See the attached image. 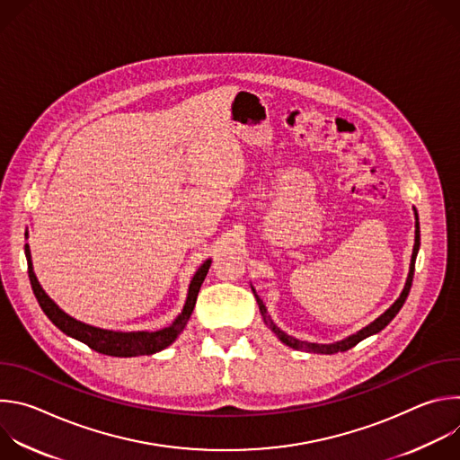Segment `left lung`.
I'll use <instances>...</instances> for the list:
<instances>
[{"label":"left lung","mask_w":460,"mask_h":460,"mask_svg":"<svg viewBox=\"0 0 460 460\" xmlns=\"http://www.w3.org/2000/svg\"><path fill=\"white\" fill-rule=\"evenodd\" d=\"M419 247H420V227H419V215L415 211V245H413V252H411V261H410V273H408V279H406V284H404V289L401 293V296L391 304L389 309H385L376 320H373L371 323H367L366 327H362L360 332L339 341V342H333V344H316V342H307V341H298L291 335H288L286 332H282L280 327L271 320V316L268 314V309L264 305V302H261V298L256 295V291L252 289L254 293V298H256V304L260 307V313H261V318H264L266 325L270 327V330L279 337V341L293 349H300V351H307V353H323V355H332V353H339V351H348L351 348H355L360 341L371 337V335H376L378 332H382L384 327L397 316V313L401 311V307L404 305L408 295H410V289H411V282H413V273H415V260H417V254H419Z\"/></svg>","instance_id":"1"}]
</instances>
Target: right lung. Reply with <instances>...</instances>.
<instances>
[{"label": "right lung", "mask_w": 460, "mask_h": 460, "mask_svg": "<svg viewBox=\"0 0 460 460\" xmlns=\"http://www.w3.org/2000/svg\"><path fill=\"white\" fill-rule=\"evenodd\" d=\"M25 256H27V264H29V279H31L32 291L36 295L40 307L49 316V320L67 337H73V339L87 344L91 349H94L102 355H109V357L155 355V353L165 349L167 346H171L180 337L183 327L187 325L190 313L194 309V304H196V296H199L202 282L211 268V258H208L204 264L196 270V273L190 279L189 289H187V298H185L183 309L172 320V323H169L167 327H162V330H156V332H114V330H103V327L85 323V322L76 320L75 316L65 313L40 286V282L34 275L29 243H25Z\"/></svg>", "instance_id": "add662e5"}]
</instances>
